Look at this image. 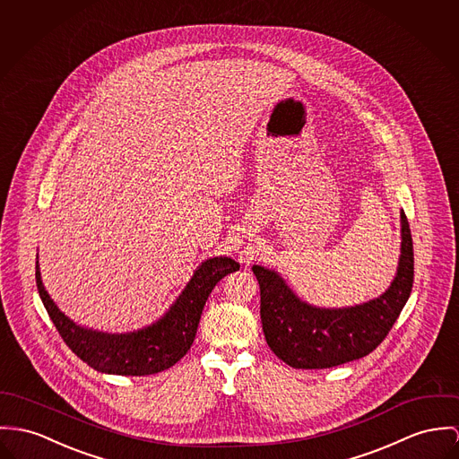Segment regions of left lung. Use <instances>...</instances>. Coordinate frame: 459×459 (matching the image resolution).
<instances>
[{
  "label": "left lung",
  "mask_w": 459,
  "mask_h": 459,
  "mask_svg": "<svg viewBox=\"0 0 459 459\" xmlns=\"http://www.w3.org/2000/svg\"><path fill=\"white\" fill-rule=\"evenodd\" d=\"M400 258L388 290L351 307H317L302 300L274 269L253 265L260 284V317L273 353L293 368H330L372 353L388 335L414 282V247L400 212Z\"/></svg>",
  "instance_id": "left-lung-1"
}]
</instances>
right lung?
<instances>
[{"instance_id":"obj_1","label":"right lung","mask_w":459,"mask_h":459,"mask_svg":"<svg viewBox=\"0 0 459 459\" xmlns=\"http://www.w3.org/2000/svg\"><path fill=\"white\" fill-rule=\"evenodd\" d=\"M234 271H239V264L230 256H212L201 262L164 316L126 333H108L76 325L50 299L41 282L38 262L36 286L59 335L89 367L115 376H150L173 367L186 354L212 288Z\"/></svg>"}]
</instances>
